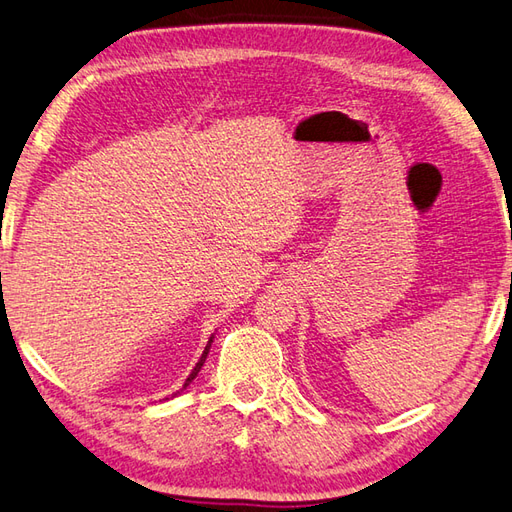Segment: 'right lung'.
<instances>
[{
    "label": "right lung",
    "instance_id": "add662e5",
    "mask_svg": "<svg viewBox=\"0 0 512 512\" xmlns=\"http://www.w3.org/2000/svg\"><path fill=\"white\" fill-rule=\"evenodd\" d=\"M210 344H212V337H210V342H208L206 350H203V355H201V359L197 361V366H195V368H192V372H190V377H188V379H186V383H184V388H186V385H190V383H192V379H195V377H197V374H199V370H201V366H203V363H206V357H208V350H210Z\"/></svg>",
    "mask_w": 512,
    "mask_h": 512
}]
</instances>
